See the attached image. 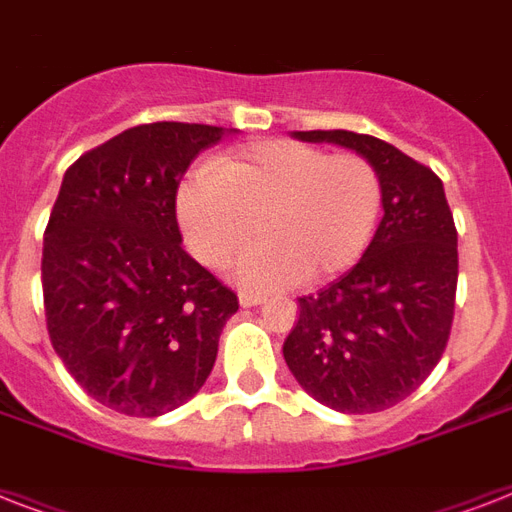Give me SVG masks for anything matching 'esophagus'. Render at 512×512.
<instances>
[{
	"label": "esophagus",
	"instance_id": "34e87169",
	"mask_svg": "<svg viewBox=\"0 0 512 512\" xmlns=\"http://www.w3.org/2000/svg\"><path fill=\"white\" fill-rule=\"evenodd\" d=\"M261 296H256V293H248V291H243L240 293V307H259L261 304Z\"/></svg>",
	"mask_w": 512,
	"mask_h": 512
}]
</instances>
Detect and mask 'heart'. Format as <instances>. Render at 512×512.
<instances>
[{
  "mask_svg": "<svg viewBox=\"0 0 512 512\" xmlns=\"http://www.w3.org/2000/svg\"><path fill=\"white\" fill-rule=\"evenodd\" d=\"M382 178L366 157L291 138L243 146L197 170L176 194V216L202 264L237 259L245 288L320 285L355 267L374 240Z\"/></svg>",
  "mask_w": 512,
  "mask_h": 512,
  "instance_id": "b5f03b06",
  "label": "heart"
}]
</instances>
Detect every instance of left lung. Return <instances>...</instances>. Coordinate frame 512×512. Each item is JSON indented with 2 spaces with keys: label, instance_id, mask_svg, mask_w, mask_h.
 <instances>
[{
  "label": "left lung",
  "instance_id": "1",
  "mask_svg": "<svg viewBox=\"0 0 512 512\" xmlns=\"http://www.w3.org/2000/svg\"><path fill=\"white\" fill-rule=\"evenodd\" d=\"M293 138L366 157L382 178L384 216L350 272L301 296L283 358L323 406L384 411L425 382L449 342L459 259L443 181L382 138L352 130H296Z\"/></svg>",
  "mask_w": 512,
  "mask_h": 512
}]
</instances>
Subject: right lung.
<instances>
[{"label":"right lung","mask_w":512,"mask_h":512,"mask_svg":"<svg viewBox=\"0 0 512 512\" xmlns=\"http://www.w3.org/2000/svg\"><path fill=\"white\" fill-rule=\"evenodd\" d=\"M224 128L138 125L63 176L42 248L53 350L98 403L160 417L211 374L237 293L181 248L176 192Z\"/></svg>","instance_id":"right-lung-1"}]
</instances>
